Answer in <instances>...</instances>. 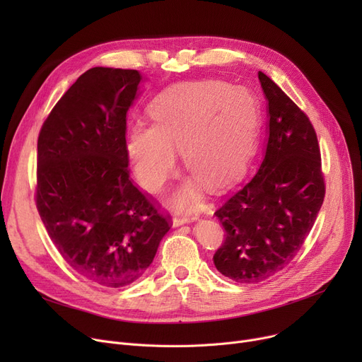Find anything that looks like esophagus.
I'll return each mask as SVG.
<instances>
[{
	"instance_id": "34e87169",
	"label": "esophagus",
	"mask_w": 362,
	"mask_h": 362,
	"mask_svg": "<svg viewBox=\"0 0 362 362\" xmlns=\"http://www.w3.org/2000/svg\"><path fill=\"white\" fill-rule=\"evenodd\" d=\"M195 220V217L191 214V213H176L175 217H173V226H182L185 223H189Z\"/></svg>"
}]
</instances>
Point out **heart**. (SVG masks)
<instances>
[{
    "label": "heart",
    "instance_id": "obj_1",
    "mask_svg": "<svg viewBox=\"0 0 362 362\" xmlns=\"http://www.w3.org/2000/svg\"><path fill=\"white\" fill-rule=\"evenodd\" d=\"M151 124L129 130L126 154L136 179L160 192L176 171V151L194 177L175 195L176 206L197 205L202 183L217 189L236 179L248 163L257 136L258 111L251 95L220 81L182 83L149 105Z\"/></svg>",
    "mask_w": 362,
    "mask_h": 362
}]
</instances>
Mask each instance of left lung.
Wrapping results in <instances>:
<instances>
[{"mask_svg":"<svg viewBox=\"0 0 362 362\" xmlns=\"http://www.w3.org/2000/svg\"><path fill=\"white\" fill-rule=\"evenodd\" d=\"M269 101V139L255 176L214 216L224 242L213 259L238 283H258L295 258L325 201L317 133L303 112L267 74L258 71Z\"/></svg>","mask_w":362,"mask_h":362,"instance_id":"8db88e82","label":"left lung"}]
</instances>
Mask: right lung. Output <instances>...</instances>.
Masks as SVG:
<instances>
[{"label":"right lung","mask_w":362,"mask_h":362,"mask_svg":"<svg viewBox=\"0 0 362 362\" xmlns=\"http://www.w3.org/2000/svg\"><path fill=\"white\" fill-rule=\"evenodd\" d=\"M141 79L138 70L89 69L37 136L35 202L48 236L76 273L107 288L142 277L171 227L129 173L126 112Z\"/></svg>","instance_id":"right-lung-1"}]
</instances>
